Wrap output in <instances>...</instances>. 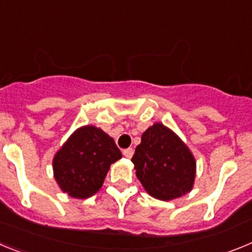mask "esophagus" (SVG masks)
I'll return each mask as SVG.
<instances>
[{
	"mask_svg": "<svg viewBox=\"0 0 252 252\" xmlns=\"http://www.w3.org/2000/svg\"><path fill=\"white\" fill-rule=\"evenodd\" d=\"M122 154H124V157H126L127 159H131L133 155V149L132 148H127V149H125L124 151H122Z\"/></svg>",
	"mask_w": 252,
	"mask_h": 252,
	"instance_id": "obj_1",
	"label": "esophagus"
}]
</instances>
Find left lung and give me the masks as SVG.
<instances>
[{
	"label": "left lung",
	"instance_id": "8db88e82",
	"mask_svg": "<svg viewBox=\"0 0 252 252\" xmlns=\"http://www.w3.org/2000/svg\"><path fill=\"white\" fill-rule=\"evenodd\" d=\"M131 161L146 192L170 201L190 192L195 177L192 153L173 131L155 124L142 133Z\"/></svg>",
	"mask_w": 252,
	"mask_h": 252
}]
</instances>
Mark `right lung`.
Segmentation results:
<instances>
[{
    "label": "right lung",
    "mask_w": 252,
    "mask_h": 252,
    "mask_svg": "<svg viewBox=\"0 0 252 252\" xmlns=\"http://www.w3.org/2000/svg\"><path fill=\"white\" fill-rule=\"evenodd\" d=\"M121 157L112 137L101 128L84 126L55 155V179L70 197L88 198L101 188L110 165Z\"/></svg>",
    "instance_id": "obj_1"
}]
</instances>
